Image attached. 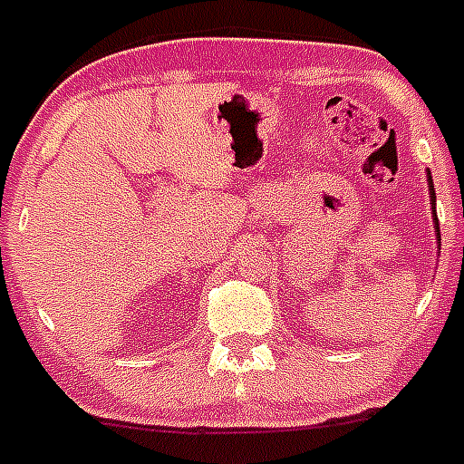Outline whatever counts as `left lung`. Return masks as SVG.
I'll return each instance as SVG.
<instances>
[{
  "label": "left lung",
  "instance_id": "1",
  "mask_svg": "<svg viewBox=\"0 0 464 464\" xmlns=\"http://www.w3.org/2000/svg\"><path fill=\"white\" fill-rule=\"evenodd\" d=\"M426 181H429V194H431V218H433V229H436V242H439L440 246V227H439V218H436V191H433V179L429 169H426Z\"/></svg>",
  "mask_w": 464,
  "mask_h": 464
}]
</instances>
